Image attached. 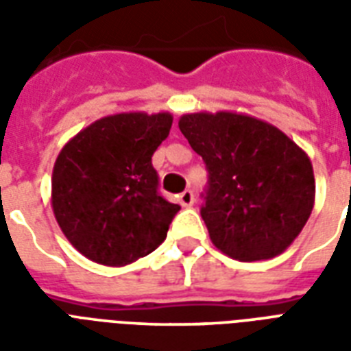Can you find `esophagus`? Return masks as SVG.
<instances>
[{
    "label": "esophagus",
    "instance_id": "1",
    "mask_svg": "<svg viewBox=\"0 0 351 351\" xmlns=\"http://www.w3.org/2000/svg\"><path fill=\"white\" fill-rule=\"evenodd\" d=\"M178 202H180L182 208H191L193 204H195V195H193L191 189H186L184 193H180V197H178Z\"/></svg>",
    "mask_w": 351,
    "mask_h": 351
}]
</instances>
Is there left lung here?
I'll return each mask as SVG.
<instances>
[{"label":"left lung","mask_w":351,"mask_h":351,"mask_svg":"<svg viewBox=\"0 0 351 351\" xmlns=\"http://www.w3.org/2000/svg\"><path fill=\"white\" fill-rule=\"evenodd\" d=\"M178 127L208 169L200 215L211 242L234 261L280 255L315 202L308 154L275 125L239 112L184 114Z\"/></svg>","instance_id":"left-lung-1"}]
</instances>
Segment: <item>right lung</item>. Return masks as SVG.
Wrapping results in <instances>:
<instances>
[{"label":"right lung","mask_w":351,"mask_h":351,"mask_svg":"<svg viewBox=\"0 0 351 351\" xmlns=\"http://www.w3.org/2000/svg\"><path fill=\"white\" fill-rule=\"evenodd\" d=\"M169 112H120L71 138L52 169V211L89 261L125 266L167 237L180 206L158 193L153 153L169 136Z\"/></svg>","instance_id":"add662e5"}]
</instances>
